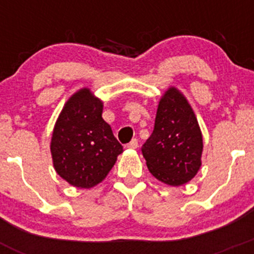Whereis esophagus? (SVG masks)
Segmentation results:
<instances>
[{
  "label": "esophagus",
  "instance_id": "1",
  "mask_svg": "<svg viewBox=\"0 0 254 254\" xmlns=\"http://www.w3.org/2000/svg\"><path fill=\"white\" fill-rule=\"evenodd\" d=\"M126 147H127V149H137L138 147V142H137V140H136V138H133V140L131 141V142L129 143H127V145H126Z\"/></svg>",
  "mask_w": 254,
  "mask_h": 254
}]
</instances>
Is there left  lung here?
I'll use <instances>...</instances> for the list:
<instances>
[{"instance_id": "left-lung-1", "label": "left lung", "mask_w": 254, "mask_h": 254, "mask_svg": "<svg viewBox=\"0 0 254 254\" xmlns=\"http://www.w3.org/2000/svg\"><path fill=\"white\" fill-rule=\"evenodd\" d=\"M202 150L193 109L178 89L169 87L159 102L154 131L142 145L150 173L168 186L186 185L201 168Z\"/></svg>"}]
</instances>
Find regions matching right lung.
I'll return each mask as SVG.
<instances>
[{
	"label": "right lung",
	"instance_id": "right-lung-1",
	"mask_svg": "<svg viewBox=\"0 0 254 254\" xmlns=\"http://www.w3.org/2000/svg\"><path fill=\"white\" fill-rule=\"evenodd\" d=\"M102 113V100L82 87L69 96L56 121L51 140L53 167L73 187L89 190L99 185L123 151Z\"/></svg>",
	"mask_w": 254,
	"mask_h": 254
}]
</instances>
